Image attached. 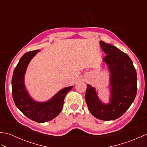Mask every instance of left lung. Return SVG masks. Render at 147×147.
Listing matches in <instances>:
<instances>
[{"label": "left lung", "mask_w": 147, "mask_h": 147, "mask_svg": "<svg viewBox=\"0 0 147 147\" xmlns=\"http://www.w3.org/2000/svg\"><path fill=\"white\" fill-rule=\"evenodd\" d=\"M100 45L106 56L103 58L109 69V100L104 103L98 90L87 84L85 100L91 114L98 119L114 120L129 108L137 92V75L131 59L114 45L100 40Z\"/></svg>", "instance_id": "8db88e82"}]
</instances>
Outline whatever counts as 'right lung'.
Returning a JSON list of instances; mask_svg holds the SVG:
<instances>
[{"mask_svg":"<svg viewBox=\"0 0 147 147\" xmlns=\"http://www.w3.org/2000/svg\"><path fill=\"white\" fill-rule=\"evenodd\" d=\"M39 52V50L28 52L20 59L12 78V93L19 110L31 120L41 123L53 119L61 113L65 96L73 86L60 90L51 98L45 102L33 99L26 88L24 78L30 61Z\"/></svg>","mask_w":147,"mask_h":147,"instance_id":"1","label":"right lung"}]
</instances>
